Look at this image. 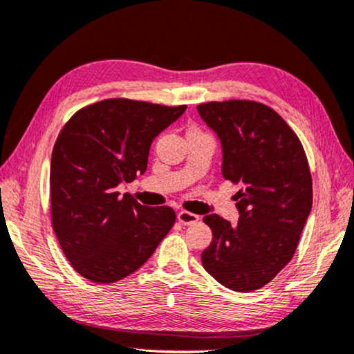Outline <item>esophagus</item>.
<instances>
[{"label":"esophagus","instance_id":"1","mask_svg":"<svg viewBox=\"0 0 354 354\" xmlns=\"http://www.w3.org/2000/svg\"><path fill=\"white\" fill-rule=\"evenodd\" d=\"M178 221L181 223L183 225H190V224H195L199 221V216L195 213H190V212H185L181 210L178 213Z\"/></svg>","mask_w":354,"mask_h":354}]
</instances>
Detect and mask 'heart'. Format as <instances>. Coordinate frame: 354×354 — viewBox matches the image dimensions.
<instances>
[{"mask_svg": "<svg viewBox=\"0 0 354 354\" xmlns=\"http://www.w3.org/2000/svg\"><path fill=\"white\" fill-rule=\"evenodd\" d=\"M192 130H196V129H192Z\"/></svg>", "mask_w": 354, "mask_h": 354, "instance_id": "b5f03b06", "label": "heart"}]
</instances>
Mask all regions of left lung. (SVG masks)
Segmentation results:
<instances>
[{"label":"left lung","instance_id":"1","mask_svg":"<svg viewBox=\"0 0 354 354\" xmlns=\"http://www.w3.org/2000/svg\"><path fill=\"white\" fill-rule=\"evenodd\" d=\"M196 109L221 141L223 176L241 185L236 225L214 213L204 216L213 239L201 259L224 287L253 292L272 281L296 252L313 204L306 151L266 104L232 100Z\"/></svg>","mask_w":354,"mask_h":354}]
</instances>
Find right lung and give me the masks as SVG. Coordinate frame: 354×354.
I'll list each match as a JSON object with an SVG mask.
<instances>
[{"label": "right lung", "mask_w": 354, "mask_h": 354, "mask_svg": "<svg viewBox=\"0 0 354 354\" xmlns=\"http://www.w3.org/2000/svg\"><path fill=\"white\" fill-rule=\"evenodd\" d=\"M124 98L76 112L50 161L52 225L72 267L110 283L136 272L175 224L170 207L141 205L116 187L147 170L155 138L185 112Z\"/></svg>", "instance_id": "right-lung-1"}]
</instances>
